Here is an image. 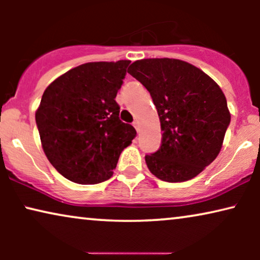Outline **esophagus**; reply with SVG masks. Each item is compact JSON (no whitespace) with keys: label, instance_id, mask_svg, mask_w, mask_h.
Here are the masks:
<instances>
[{"label":"esophagus","instance_id":"34e87169","mask_svg":"<svg viewBox=\"0 0 260 260\" xmlns=\"http://www.w3.org/2000/svg\"><path fill=\"white\" fill-rule=\"evenodd\" d=\"M133 125H134V127H135V129H136L137 131H140V124H138L137 120H135V122L133 123Z\"/></svg>","mask_w":260,"mask_h":260}]
</instances>
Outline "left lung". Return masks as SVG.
Segmentation results:
<instances>
[{"mask_svg": "<svg viewBox=\"0 0 260 260\" xmlns=\"http://www.w3.org/2000/svg\"><path fill=\"white\" fill-rule=\"evenodd\" d=\"M127 73L150 92L161 122V147L145 162L167 182L199 175L216 158L230 125L226 97L200 69L177 59H143Z\"/></svg>", "mask_w": 260, "mask_h": 260, "instance_id": "1", "label": "left lung"}]
</instances>
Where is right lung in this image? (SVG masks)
<instances>
[{"instance_id":"obj_1","label":"right lung","mask_w":260,"mask_h":260,"mask_svg":"<svg viewBox=\"0 0 260 260\" xmlns=\"http://www.w3.org/2000/svg\"><path fill=\"white\" fill-rule=\"evenodd\" d=\"M129 60L87 62L49 84L35 112L46 156L67 180L80 184L112 176L136 130L119 119L115 101Z\"/></svg>"}]
</instances>
